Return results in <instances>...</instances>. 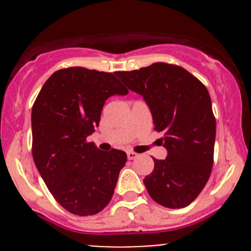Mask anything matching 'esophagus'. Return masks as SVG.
<instances>
[{"instance_id":"esophagus-1","label":"esophagus","mask_w":251,"mask_h":251,"mask_svg":"<svg viewBox=\"0 0 251 251\" xmlns=\"http://www.w3.org/2000/svg\"><path fill=\"white\" fill-rule=\"evenodd\" d=\"M138 157V153H135V152H133V151H128L127 152V158L129 160H132V159H135V158Z\"/></svg>"}]
</instances>
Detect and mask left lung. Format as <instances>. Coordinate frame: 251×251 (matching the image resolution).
<instances>
[{"label":"left lung","mask_w":251,"mask_h":251,"mask_svg":"<svg viewBox=\"0 0 251 251\" xmlns=\"http://www.w3.org/2000/svg\"><path fill=\"white\" fill-rule=\"evenodd\" d=\"M114 74L143 96L154 131L164 134L168 157L153 158V171L144 179L149 195L165 208H185L208 183L214 164L216 119L208 89L183 67L165 62Z\"/></svg>","instance_id":"obj_1"}]
</instances>
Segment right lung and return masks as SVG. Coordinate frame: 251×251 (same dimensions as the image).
<instances>
[{
  "instance_id": "1",
  "label": "right lung",
  "mask_w": 251,
  "mask_h": 251,
  "mask_svg": "<svg viewBox=\"0 0 251 251\" xmlns=\"http://www.w3.org/2000/svg\"><path fill=\"white\" fill-rule=\"evenodd\" d=\"M127 93L114 73L70 67L51 74L37 94L31 109L34 163L55 201L72 214L96 215L113 196L127 155L100 151L86 139L99 126L105 100Z\"/></svg>"
}]
</instances>
